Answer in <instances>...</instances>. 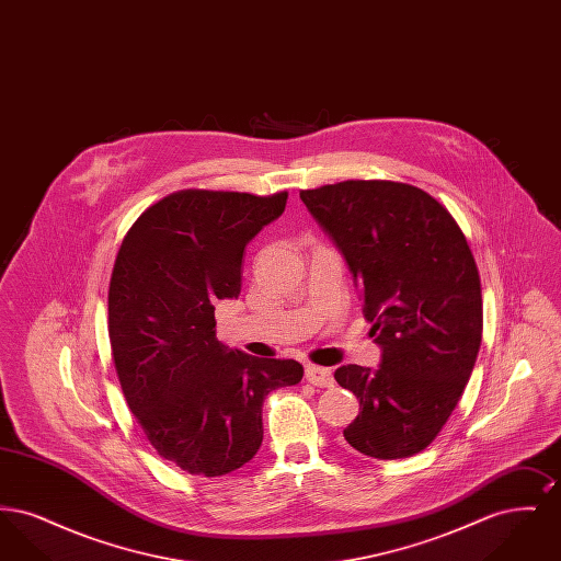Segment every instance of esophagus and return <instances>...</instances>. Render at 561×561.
Wrapping results in <instances>:
<instances>
[{"mask_svg": "<svg viewBox=\"0 0 561 561\" xmlns=\"http://www.w3.org/2000/svg\"><path fill=\"white\" fill-rule=\"evenodd\" d=\"M305 378H307L311 385H316V387H332V385H334L332 370H330V368H321V366H313V364H309V366L305 368Z\"/></svg>", "mask_w": 561, "mask_h": 561, "instance_id": "1", "label": "esophagus"}]
</instances>
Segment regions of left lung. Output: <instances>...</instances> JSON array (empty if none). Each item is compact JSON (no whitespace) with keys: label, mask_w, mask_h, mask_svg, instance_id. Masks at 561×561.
<instances>
[{"label":"left lung","mask_w":561,"mask_h":561,"mask_svg":"<svg viewBox=\"0 0 561 561\" xmlns=\"http://www.w3.org/2000/svg\"><path fill=\"white\" fill-rule=\"evenodd\" d=\"M300 199L343 252L382 348L378 370L348 364L334 373L359 400L343 435L378 460L423 453L480 351V273L467 238L435 197L405 183L343 181L300 191Z\"/></svg>","instance_id":"8db88e82"}]
</instances>
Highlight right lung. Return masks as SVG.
<instances>
[{"label": "right lung", "mask_w": 561, "mask_h": 561, "mask_svg": "<svg viewBox=\"0 0 561 561\" xmlns=\"http://www.w3.org/2000/svg\"><path fill=\"white\" fill-rule=\"evenodd\" d=\"M288 193L185 188L147 208L108 282V341L124 398L161 458L191 476H227L263 442V401L302 378L294 359L229 351L214 302L238 298L248 241Z\"/></svg>", "instance_id": "right-lung-1"}]
</instances>
